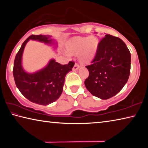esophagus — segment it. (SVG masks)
<instances>
[{
    "instance_id": "esophagus-1",
    "label": "esophagus",
    "mask_w": 148,
    "mask_h": 148,
    "mask_svg": "<svg viewBox=\"0 0 148 148\" xmlns=\"http://www.w3.org/2000/svg\"><path fill=\"white\" fill-rule=\"evenodd\" d=\"M79 68V65L78 63H77V62H76V63L74 64V66H73V70L74 71H77V70H78Z\"/></svg>"
}]
</instances>
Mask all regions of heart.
Wrapping results in <instances>:
<instances>
[{"mask_svg":"<svg viewBox=\"0 0 148 148\" xmlns=\"http://www.w3.org/2000/svg\"><path fill=\"white\" fill-rule=\"evenodd\" d=\"M99 44V40L96 36H77L68 42L66 49L72 55H77L79 53L81 61L87 62L94 58Z\"/></svg>","mask_w":148,"mask_h":148,"instance_id":"obj_1","label":"heart"}]
</instances>
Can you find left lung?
Here are the masks:
<instances>
[{
	"mask_svg": "<svg viewBox=\"0 0 148 148\" xmlns=\"http://www.w3.org/2000/svg\"><path fill=\"white\" fill-rule=\"evenodd\" d=\"M91 64L87 65L89 75L85 80L87 89L95 97L108 99L121 91L131 72V53L125 42L106 34L99 42Z\"/></svg>",
	"mask_w": 148,
	"mask_h": 148,
	"instance_id": "1",
	"label": "left lung"
}]
</instances>
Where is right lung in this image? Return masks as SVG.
<instances>
[{
    "label": "right lung",
    "instance_id": "1",
    "mask_svg": "<svg viewBox=\"0 0 148 148\" xmlns=\"http://www.w3.org/2000/svg\"><path fill=\"white\" fill-rule=\"evenodd\" d=\"M49 35H31L22 44L14 60L13 75L15 83L21 94L32 102L47 105L57 101L63 89L65 76L72 70L73 61L61 64L51 60L47 66L34 74H27L21 66L24 47L30 39L50 44Z\"/></svg>",
    "mask_w": 148,
    "mask_h": 148
}]
</instances>
